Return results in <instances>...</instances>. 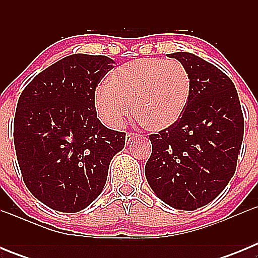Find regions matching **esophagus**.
Instances as JSON below:
<instances>
[{
    "mask_svg": "<svg viewBox=\"0 0 258 258\" xmlns=\"http://www.w3.org/2000/svg\"><path fill=\"white\" fill-rule=\"evenodd\" d=\"M136 137H137V134H134V133H126V136H125V142L129 143L132 140H133V138H136Z\"/></svg>",
    "mask_w": 258,
    "mask_h": 258,
    "instance_id": "esophagus-1",
    "label": "esophagus"
}]
</instances>
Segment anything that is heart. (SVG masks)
Here are the masks:
<instances>
[{
	"instance_id": "obj_1",
	"label": "heart",
	"mask_w": 258,
	"mask_h": 258,
	"mask_svg": "<svg viewBox=\"0 0 258 258\" xmlns=\"http://www.w3.org/2000/svg\"><path fill=\"white\" fill-rule=\"evenodd\" d=\"M190 72L179 60L142 58L116 68L95 93L98 117L111 127L133 116L154 133L174 126L187 108Z\"/></svg>"
}]
</instances>
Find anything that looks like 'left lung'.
Listing matches in <instances>:
<instances>
[{
    "instance_id": "left-lung-1",
    "label": "left lung",
    "mask_w": 258,
    "mask_h": 258,
    "mask_svg": "<svg viewBox=\"0 0 258 258\" xmlns=\"http://www.w3.org/2000/svg\"><path fill=\"white\" fill-rule=\"evenodd\" d=\"M170 56L190 72V99L174 126L150 136L145 173L165 204L195 211L216 199L235 173L244 118L235 85L220 68L191 52Z\"/></svg>"
}]
</instances>
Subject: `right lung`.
I'll return each mask as SVG.
<instances>
[{"label":"right lung","instance_id":"right-lung-1","mask_svg":"<svg viewBox=\"0 0 258 258\" xmlns=\"http://www.w3.org/2000/svg\"><path fill=\"white\" fill-rule=\"evenodd\" d=\"M115 61L74 54L37 75L19 97L14 143L27 188L54 211L76 213L103 190L125 133L97 117L95 88Z\"/></svg>","mask_w":258,"mask_h":258}]
</instances>
